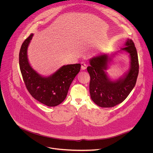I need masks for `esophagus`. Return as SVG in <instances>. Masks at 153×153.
<instances>
[{
  "instance_id": "1",
  "label": "esophagus",
  "mask_w": 153,
  "mask_h": 153,
  "mask_svg": "<svg viewBox=\"0 0 153 153\" xmlns=\"http://www.w3.org/2000/svg\"><path fill=\"white\" fill-rule=\"evenodd\" d=\"M87 66H88V65L85 62L83 61L81 62V68L82 70H85L87 68Z\"/></svg>"
}]
</instances>
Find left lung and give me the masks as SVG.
<instances>
[{
    "label": "left lung",
    "mask_w": 153,
    "mask_h": 153,
    "mask_svg": "<svg viewBox=\"0 0 153 153\" xmlns=\"http://www.w3.org/2000/svg\"><path fill=\"white\" fill-rule=\"evenodd\" d=\"M122 48L130 54L131 67L124 78L111 80L105 70L111 59L106 54L94 56L89 60L87 70L90 75L89 92L92 100L101 107H114L122 103L135 86L139 73L138 53L132 40L128 39Z\"/></svg>",
    "instance_id": "left-lung-1"
}]
</instances>
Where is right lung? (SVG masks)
<instances>
[{"label": "right lung", "mask_w": 153, "mask_h": 153, "mask_svg": "<svg viewBox=\"0 0 153 153\" xmlns=\"http://www.w3.org/2000/svg\"><path fill=\"white\" fill-rule=\"evenodd\" d=\"M31 34L22 43L19 53V64L23 80L30 95L49 107L60 104L66 98L70 86L80 70V64L63 65L49 77H42L30 66L27 48L33 37Z\"/></svg>", "instance_id": "right-lung-1"}]
</instances>
